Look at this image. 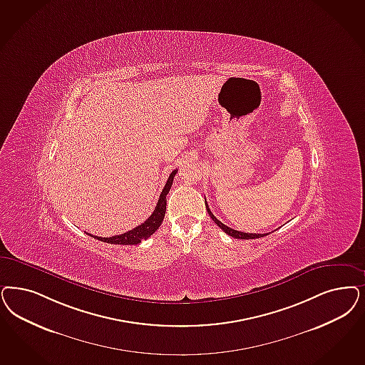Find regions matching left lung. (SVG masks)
<instances>
[{
  "instance_id": "obj_1",
  "label": "left lung",
  "mask_w": 365,
  "mask_h": 365,
  "mask_svg": "<svg viewBox=\"0 0 365 365\" xmlns=\"http://www.w3.org/2000/svg\"><path fill=\"white\" fill-rule=\"evenodd\" d=\"M206 209H207V213L209 215L212 217V220H213L214 222L218 225V227H221L227 235H229L230 237H235V239L239 240H252V239H259V237H263V236H267V235H257V233H244V232H239V230H235V229H232V227H227L225 224H222L221 221H218L215 217H214V214L210 212V209H209V206H207V203H206Z\"/></svg>"
}]
</instances>
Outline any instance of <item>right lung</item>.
I'll return each instance as SVG.
<instances>
[{"mask_svg": "<svg viewBox=\"0 0 365 365\" xmlns=\"http://www.w3.org/2000/svg\"><path fill=\"white\" fill-rule=\"evenodd\" d=\"M176 171H178V170H174V171L170 174V176H168L167 183H165L163 191H162V194H160V197H159L158 205H156L153 213L145 220V222H143L141 225H138V227H135V229L126 232L124 235H118V236L98 237V236H93V235L88 233V236L94 237V239L100 240V241H103V242L120 244V245H136V244H140L143 240L148 239L150 236H152V235L159 229V227H160L162 222H163L164 214H165V206H167L165 195L168 194V191H170L171 186H173V180H174Z\"/></svg>", "mask_w": 365, "mask_h": 365, "instance_id": "right-lung-1", "label": "right lung"}]
</instances>
